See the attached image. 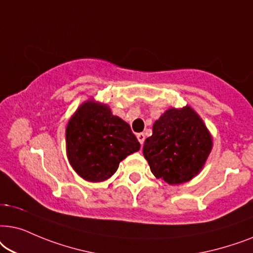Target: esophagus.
<instances>
[{"label": "esophagus", "instance_id": "esophagus-1", "mask_svg": "<svg viewBox=\"0 0 253 253\" xmlns=\"http://www.w3.org/2000/svg\"><path fill=\"white\" fill-rule=\"evenodd\" d=\"M136 137H137V140H139V142L141 143V144H143V142H144V140H146V135H144L143 133H139L136 135Z\"/></svg>", "mask_w": 253, "mask_h": 253}]
</instances>
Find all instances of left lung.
Returning a JSON list of instances; mask_svg holds the SVG:
<instances>
[{
    "label": "left lung",
    "instance_id": "1",
    "mask_svg": "<svg viewBox=\"0 0 253 253\" xmlns=\"http://www.w3.org/2000/svg\"><path fill=\"white\" fill-rule=\"evenodd\" d=\"M213 137L191 106L171 107L154 123L153 135L143 144V156L157 179L179 185L203 170Z\"/></svg>",
    "mask_w": 253,
    "mask_h": 253
}]
</instances>
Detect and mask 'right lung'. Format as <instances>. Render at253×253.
I'll return each instance as SVG.
<instances>
[{
	"mask_svg": "<svg viewBox=\"0 0 253 253\" xmlns=\"http://www.w3.org/2000/svg\"><path fill=\"white\" fill-rule=\"evenodd\" d=\"M67 157L84 180L109 179L128 155L140 149L129 125L113 116L107 104L89 99L79 106L66 128Z\"/></svg>",
	"mask_w": 253,
	"mask_h": 253,
	"instance_id": "add662e5",
	"label": "right lung"
}]
</instances>
